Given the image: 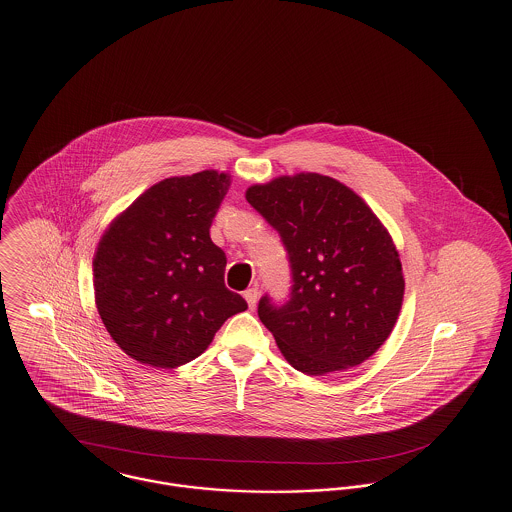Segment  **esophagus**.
<instances>
[{
    "label": "esophagus",
    "mask_w": 512,
    "mask_h": 512,
    "mask_svg": "<svg viewBox=\"0 0 512 512\" xmlns=\"http://www.w3.org/2000/svg\"><path fill=\"white\" fill-rule=\"evenodd\" d=\"M245 301L249 305V309H255V303H257V297H259V290L257 288H249L244 292Z\"/></svg>",
    "instance_id": "obj_1"
}]
</instances>
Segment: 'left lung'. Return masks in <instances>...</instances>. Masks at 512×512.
I'll list each match as a JSON object with an SVG mask.
<instances>
[{"label":"left lung","mask_w":512,"mask_h":512,"mask_svg":"<svg viewBox=\"0 0 512 512\" xmlns=\"http://www.w3.org/2000/svg\"><path fill=\"white\" fill-rule=\"evenodd\" d=\"M278 230L292 267L290 301H259L284 359L309 376L365 363L397 322L405 278L388 228L336 178L299 172L247 188Z\"/></svg>","instance_id":"left-lung-1"}]
</instances>
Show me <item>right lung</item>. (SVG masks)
Segmentation results:
<instances>
[{
    "mask_svg": "<svg viewBox=\"0 0 512 512\" xmlns=\"http://www.w3.org/2000/svg\"><path fill=\"white\" fill-rule=\"evenodd\" d=\"M230 174L209 169L153 184L117 215L94 255L99 317L142 365L199 357L226 318L247 309L224 286L226 255L209 236Z\"/></svg>",
    "mask_w": 512,
    "mask_h": 512,
    "instance_id": "obj_1",
    "label": "right lung"
}]
</instances>
